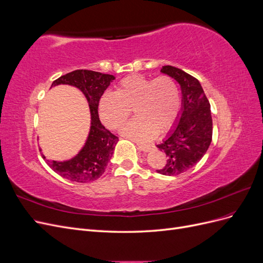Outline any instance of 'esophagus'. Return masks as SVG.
I'll list each match as a JSON object with an SVG mask.
<instances>
[{
  "mask_svg": "<svg viewBox=\"0 0 263 263\" xmlns=\"http://www.w3.org/2000/svg\"><path fill=\"white\" fill-rule=\"evenodd\" d=\"M137 146H138V148H139L141 151H144V153H148V151H150L151 149L154 148V146H153V145H142V144H137Z\"/></svg>",
  "mask_w": 263,
  "mask_h": 263,
  "instance_id": "1",
  "label": "esophagus"
}]
</instances>
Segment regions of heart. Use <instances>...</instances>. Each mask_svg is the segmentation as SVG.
Wrapping results in <instances>:
<instances>
[{
	"label": "heart",
	"mask_w": 263,
	"mask_h": 263,
	"mask_svg": "<svg viewBox=\"0 0 263 263\" xmlns=\"http://www.w3.org/2000/svg\"><path fill=\"white\" fill-rule=\"evenodd\" d=\"M180 108L179 87L168 76L156 79L141 74L126 77L115 92H105L99 102L102 122L113 130L126 123L134 109L136 118L125 125L122 133L138 141L153 139L157 132H168L176 124Z\"/></svg>",
	"instance_id": "b5f03b06"
}]
</instances>
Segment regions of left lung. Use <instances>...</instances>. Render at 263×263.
Segmentation results:
<instances>
[{
	"mask_svg": "<svg viewBox=\"0 0 263 263\" xmlns=\"http://www.w3.org/2000/svg\"><path fill=\"white\" fill-rule=\"evenodd\" d=\"M161 72L180 84L182 106L177 123L161 144L157 145L168 157L165 165L157 172L163 176H178L200 161L211 145V105L197 79L172 66H163Z\"/></svg>",
	"mask_w": 263,
	"mask_h": 263,
	"instance_id": "1",
	"label": "left lung"
}]
</instances>
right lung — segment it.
I'll use <instances>...</instances> for the list:
<instances>
[{"label": "right lung", "mask_w": 263, "mask_h": 263, "mask_svg": "<svg viewBox=\"0 0 263 263\" xmlns=\"http://www.w3.org/2000/svg\"><path fill=\"white\" fill-rule=\"evenodd\" d=\"M115 77L91 70H76L61 76L51 86L68 84L78 87L87 100L91 113V127L89 136L78 155L66 161L46 162L62 178L70 181L86 183L98 180L104 173L106 165L112 158L118 137L107 130L99 118V102Z\"/></svg>", "instance_id": "obj_1"}]
</instances>
